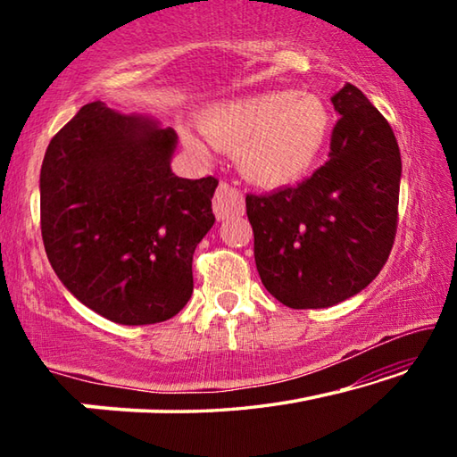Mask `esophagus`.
Returning <instances> with one entry per match:
<instances>
[{
	"instance_id": "34e87169",
	"label": "esophagus",
	"mask_w": 457,
	"mask_h": 457,
	"mask_svg": "<svg viewBox=\"0 0 457 457\" xmlns=\"http://www.w3.org/2000/svg\"><path fill=\"white\" fill-rule=\"evenodd\" d=\"M244 195L236 187L228 183H221L213 195V213L220 221L244 215Z\"/></svg>"
}]
</instances>
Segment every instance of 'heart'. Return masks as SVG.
Segmentation results:
<instances>
[{
	"label": "heart",
	"mask_w": 457,
	"mask_h": 457,
	"mask_svg": "<svg viewBox=\"0 0 457 457\" xmlns=\"http://www.w3.org/2000/svg\"><path fill=\"white\" fill-rule=\"evenodd\" d=\"M199 127L218 149L237 153L245 179L276 189L303 181L316 167L330 141L332 117L311 92L270 90L212 104ZM181 137L191 151L205 153L191 130Z\"/></svg>",
	"instance_id": "1"
}]
</instances>
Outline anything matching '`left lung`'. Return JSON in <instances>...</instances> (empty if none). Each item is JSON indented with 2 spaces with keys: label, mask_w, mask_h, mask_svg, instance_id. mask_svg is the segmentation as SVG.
<instances>
[{
  "label": "left lung",
  "mask_w": 457,
  "mask_h": 457,
  "mask_svg": "<svg viewBox=\"0 0 457 457\" xmlns=\"http://www.w3.org/2000/svg\"><path fill=\"white\" fill-rule=\"evenodd\" d=\"M328 161L296 187L247 195L262 284L290 308H327L375 280L397 231L401 154L389 122L345 84Z\"/></svg>",
  "instance_id": "8db88e82"
}]
</instances>
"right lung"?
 Here are the masks:
<instances>
[{
  "label": "right lung",
  "instance_id": "1",
  "mask_svg": "<svg viewBox=\"0 0 457 457\" xmlns=\"http://www.w3.org/2000/svg\"><path fill=\"white\" fill-rule=\"evenodd\" d=\"M175 149L171 127L100 100L46 149V253L72 296L112 322H163L191 298L193 252L215 221L218 179L177 177Z\"/></svg>",
  "mask_w": 457,
  "mask_h": 457
}]
</instances>
